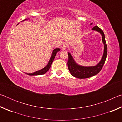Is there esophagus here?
<instances>
[{"mask_svg":"<svg viewBox=\"0 0 122 122\" xmlns=\"http://www.w3.org/2000/svg\"><path fill=\"white\" fill-rule=\"evenodd\" d=\"M67 44H66V43H63V44H62V45L61 46V49L62 50H66V48H67Z\"/></svg>","mask_w":122,"mask_h":122,"instance_id":"34e87169","label":"esophagus"}]
</instances>
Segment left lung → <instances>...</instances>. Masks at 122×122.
Returning a JSON list of instances; mask_svg holds the SVG:
<instances>
[{
	"label": "left lung",
	"instance_id": "obj_1",
	"mask_svg": "<svg viewBox=\"0 0 122 122\" xmlns=\"http://www.w3.org/2000/svg\"><path fill=\"white\" fill-rule=\"evenodd\" d=\"M92 23H91L90 25H92ZM92 30L100 33L102 36V42L104 44L103 56L100 61L96 65L94 66H83L76 63L71 54L69 52L68 53V61L67 63L68 67L71 75L76 78L83 79V78H89L96 75L102 69L106 61L107 55V45L106 44L104 33L97 26L94 27Z\"/></svg>",
	"mask_w": 122,
	"mask_h": 122
}]
</instances>
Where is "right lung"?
<instances>
[{
    "mask_svg": "<svg viewBox=\"0 0 122 122\" xmlns=\"http://www.w3.org/2000/svg\"><path fill=\"white\" fill-rule=\"evenodd\" d=\"M29 20V19H26L25 20H24L22 21H25V20ZM22 21H21V22H22ZM60 51V48H55V49H54V50L52 51V54H51V56L50 57V59H49V60L48 61V64H47V65L46 66H45L44 68L41 69L40 70H39V71H36V72H34V73H26V74H27V75H28L34 76V75H43V74L46 73L47 72L49 71V68H51V64H52L53 60H54V58H55V56H56V54H57V52H58V51Z\"/></svg>",
    "mask_w": 122,
    "mask_h": 122,
    "instance_id": "1",
    "label": "right lung"
}]
</instances>
